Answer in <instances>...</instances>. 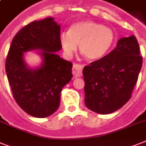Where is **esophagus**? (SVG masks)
<instances>
[{"instance_id": "1", "label": "esophagus", "mask_w": 146, "mask_h": 146, "mask_svg": "<svg viewBox=\"0 0 146 146\" xmlns=\"http://www.w3.org/2000/svg\"><path fill=\"white\" fill-rule=\"evenodd\" d=\"M82 69H83V66L80 65V64H73V74L76 76H80L82 74Z\"/></svg>"}]
</instances>
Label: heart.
Instances as JSON below:
<instances>
[{
    "instance_id": "obj_1",
    "label": "heart",
    "mask_w": 146,
    "mask_h": 146,
    "mask_svg": "<svg viewBox=\"0 0 146 146\" xmlns=\"http://www.w3.org/2000/svg\"><path fill=\"white\" fill-rule=\"evenodd\" d=\"M60 44L64 54L71 57L79 44L80 50L90 60L100 59L106 54L114 42V33L102 24L82 20L72 24L67 33L60 35Z\"/></svg>"
}]
</instances>
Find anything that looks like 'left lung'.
I'll use <instances>...</instances> for the list:
<instances>
[{"label": "left lung", "mask_w": 146, "mask_h": 146, "mask_svg": "<svg viewBox=\"0 0 146 146\" xmlns=\"http://www.w3.org/2000/svg\"><path fill=\"white\" fill-rule=\"evenodd\" d=\"M136 38H121L116 48L83 68L85 104L101 114L113 113L131 98L142 68Z\"/></svg>", "instance_id": "left-lung-1"}]
</instances>
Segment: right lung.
Returning a JSON list of instances; mask_svg holds the SVG:
<instances>
[{
  "label": "right lung",
  "mask_w": 146,
  "mask_h": 146,
  "mask_svg": "<svg viewBox=\"0 0 146 146\" xmlns=\"http://www.w3.org/2000/svg\"><path fill=\"white\" fill-rule=\"evenodd\" d=\"M60 26L52 17L33 21L19 30L13 38L6 59V73L16 102L25 112L44 118L57 111L63 87L73 77L72 63L57 54ZM41 50L42 64L29 68L24 53Z\"/></svg>",
  "instance_id": "right-lung-1"
}]
</instances>
